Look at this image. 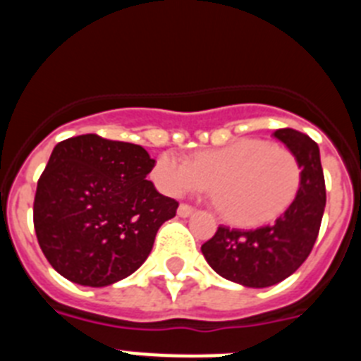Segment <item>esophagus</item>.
<instances>
[{
	"label": "esophagus",
	"instance_id": "obj_1",
	"mask_svg": "<svg viewBox=\"0 0 361 361\" xmlns=\"http://www.w3.org/2000/svg\"><path fill=\"white\" fill-rule=\"evenodd\" d=\"M193 212H195V209L191 208V206H188V204H180V206H178V209H177L178 216H183V219L193 215Z\"/></svg>",
	"mask_w": 361,
	"mask_h": 361
}]
</instances>
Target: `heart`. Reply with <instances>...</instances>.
Returning a JSON list of instances; mask_svg holds the SVG:
<instances>
[{
    "label": "heart",
    "mask_w": 361,
    "mask_h": 361,
    "mask_svg": "<svg viewBox=\"0 0 361 361\" xmlns=\"http://www.w3.org/2000/svg\"><path fill=\"white\" fill-rule=\"evenodd\" d=\"M152 178L170 197L209 190L213 184V197L226 220L260 226L291 206L302 184V168L291 149L262 139H238L197 153L193 161L162 153Z\"/></svg>",
    "instance_id": "obj_1"
}]
</instances>
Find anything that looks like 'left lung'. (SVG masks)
Returning a JSON list of instances; mask_svg holds the SVG:
<instances>
[{
  "label": "left lung",
  "mask_w": 361,
  "mask_h": 361,
  "mask_svg": "<svg viewBox=\"0 0 361 361\" xmlns=\"http://www.w3.org/2000/svg\"><path fill=\"white\" fill-rule=\"evenodd\" d=\"M273 135L295 153L302 168L296 199L273 224L257 229L220 226L200 247L215 273L244 288H269L291 276L311 253L324 216L325 180L318 145L293 128Z\"/></svg>",
  "instance_id": "obj_1"
}]
</instances>
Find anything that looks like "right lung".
I'll use <instances>...</instances> for the list:
<instances>
[{
    "label": "right lung",
    "instance_id": "1",
    "mask_svg": "<svg viewBox=\"0 0 361 361\" xmlns=\"http://www.w3.org/2000/svg\"><path fill=\"white\" fill-rule=\"evenodd\" d=\"M153 166L142 146L95 133L56 145L37 183L34 228L59 275L106 288L145 264L159 228L178 208L146 180Z\"/></svg>",
    "mask_w": 361,
    "mask_h": 361
}]
</instances>
